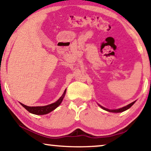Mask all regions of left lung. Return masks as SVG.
Wrapping results in <instances>:
<instances>
[{"mask_svg":"<svg viewBox=\"0 0 151 151\" xmlns=\"http://www.w3.org/2000/svg\"><path fill=\"white\" fill-rule=\"evenodd\" d=\"M135 102H136V101H134V102H132V103H131V104H130L129 105H128V106H125V107H122V108L117 109H109L105 108V107H102L101 106H100V105H99V106L101 107L103 109L106 110V111H109V112H113V113H119V112H123V111H126V110L128 109L129 108H130V107H131L132 106V105H133L134 104Z\"/></svg>","mask_w":151,"mask_h":151,"instance_id":"obj_1","label":"left lung"}]
</instances>
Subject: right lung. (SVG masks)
<instances>
[{"label": "right lung", "instance_id": "add662e5", "mask_svg": "<svg viewBox=\"0 0 151 151\" xmlns=\"http://www.w3.org/2000/svg\"><path fill=\"white\" fill-rule=\"evenodd\" d=\"M66 91L65 89L64 91V93L63 95L59 98V99L58 101H56L55 103H53V104L47 105V106H37V107H29V106H27L25 105H24L23 104H21V106H22L23 107L27 110L30 113L35 114V115H44V114H47L51 112L52 111H53L57 107H58L60 104L63 101V100L64 97V95L66 94Z\"/></svg>", "mask_w": 151, "mask_h": 151}]
</instances>
